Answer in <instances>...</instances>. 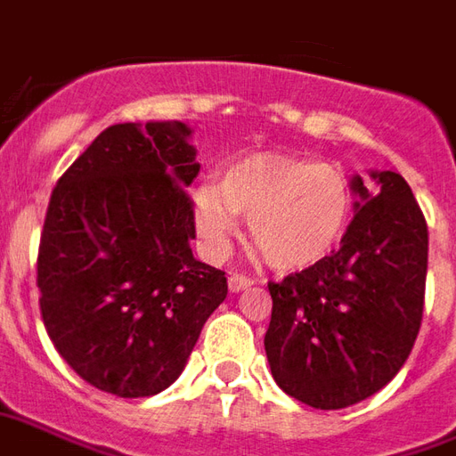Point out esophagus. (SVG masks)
I'll list each match as a JSON object with an SVG mask.
<instances>
[{
  "label": "esophagus",
  "instance_id": "34e87169",
  "mask_svg": "<svg viewBox=\"0 0 456 456\" xmlns=\"http://www.w3.org/2000/svg\"><path fill=\"white\" fill-rule=\"evenodd\" d=\"M228 287H231V291H242V289L252 287V279L245 277V274H238V272H231Z\"/></svg>",
  "mask_w": 456,
  "mask_h": 456
}]
</instances>
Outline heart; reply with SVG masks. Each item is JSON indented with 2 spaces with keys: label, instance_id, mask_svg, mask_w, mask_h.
Here are the masks:
<instances>
[{
  "label": "heart",
  "instance_id": "heart-1",
  "mask_svg": "<svg viewBox=\"0 0 456 456\" xmlns=\"http://www.w3.org/2000/svg\"><path fill=\"white\" fill-rule=\"evenodd\" d=\"M345 169L314 159L252 152L235 159L216 184L194 191V224L208 255L221 257L248 218L252 242L274 269L314 267L340 245L354 214Z\"/></svg>",
  "mask_w": 456,
  "mask_h": 456
}]
</instances>
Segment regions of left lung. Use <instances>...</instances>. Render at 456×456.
Segmentation results:
<instances>
[{"label":"left lung","instance_id":"8db88e82","mask_svg":"<svg viewBox=\"0 0 456 456\" xmlns=\"http://www.w3.org/2000/svg\"><path fill=\"white\" fill-rule=\"evenodd\" d=\"M352 179L354 204L340 248L281 281H269L265 335L272 377L301 403L338 411L384 388L420 330L428 224L396 172Z\"/></svg>","mask_w":456,"mask_h":456}]
</instances>
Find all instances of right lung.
<instances>
[{"label":"right lung","instance_id":"1","mask_svg":"<svg viewBox=\"0 0 456 456\" xmlns=\"http://www.w3.org/2000/svg\"><path fill=\"white\" fill-rule=\"evenodd\" d=\"M184 123H116L58 179L38 245L43 325L87 384L121 398L175 381L225 272L194 260L199 175Z\"/></svg>","mask_w":456,"mask_h":456}]
</instances>
